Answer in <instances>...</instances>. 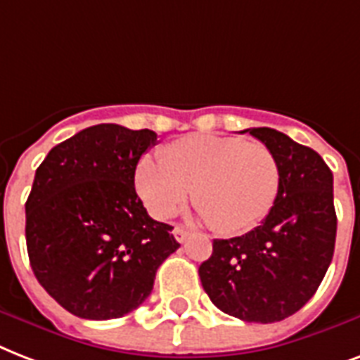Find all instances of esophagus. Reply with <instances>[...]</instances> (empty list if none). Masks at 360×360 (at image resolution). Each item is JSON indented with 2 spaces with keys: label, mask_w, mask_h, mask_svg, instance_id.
I'll return each mask as SVG.
<instances>
[{
  "label": "esophagus",
  "mask_w": 360,
  "mask_h": 360,
  "mask_svg": "<svg viewBox=\"0 0 360 360\" xmlns=\"http://www.w3.org/2000/svg\"><path fill=\"white\" fill-rule=\"evenodd\" d=\"M172 235H174V238H176V240L180 242V244H182V242L188 240L189 231H188V229H184V227H180V225H176V227L172 229Z\"/></svg>",
  "instance_id": "34e87169"
}]
</instances>
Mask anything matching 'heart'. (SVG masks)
Here are the masks:
<instances>
[{
    "label": "heart",
    "instance_id": "b5f03b06",
    "mask_svg": "<svg viewBox=\"0 0 360 360\" xmlns=\"http://www.w3.org/2000/svg\"><path fill=\"white\" fill-rule=\"evenodd\" d=\"M280 182L269 146L210 133L171 142L163 160L144 155L135 171L136 193L155 219L174 216L193 189L200 218L221 235L255 229L274 208Z\"/></svg>",
    "mask_w": 360,
    "mask_h": 360
}]
</instances>
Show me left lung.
<instances>
[{
	"mask_svg": "<svg viewBox=\"0 0 360 360\" xmlns=\"http://www.w3.org/2000/svg\"><path fill=\"white\" fill-rule=\"evenodd\" d=\"M246 131L278 158L280 193L259 227L214 240L199 276L221 311L248 323H274L293 316L314 297L333 261V172L316 150L280 131Z\"/></svg>",
	"mask_w": 360,
	"mask_h": 360,
	"instance_id": "left-lung-1",
	"label": "left lung"
}]
</instances>
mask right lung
<instances>
[{"label":"right lung","instance_id":"right-lung-1","mask_svg":"<svg viewBox=\"0 0 360 360\" xmlns=\"http://www.w3.org/2000/svg\"><path fill=\"white\" fill-rule=\"evenodd\" d=\"M150 129L86 127L50 150L26 200V244L44 291L82 319L105 321L148 299L155 272L180 248L135 191Z\"/></svg>","mask_w":360,"mask_h":360}]
</instances>
